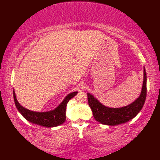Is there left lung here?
Listing matches in <instances>:
<instances>
[{
    "label": "left lung",
    "mask_w": 160,
    "mask_h": 160,
    "mask_svg": "<svg viewBox=\"0 0 160 160\" xmlns=\"http://www.w3.org/2000/svg\"><path fill=\"white\" fill-rule=\"evenodd\" d=\"M87 97L88 103L96 121L109 126L126 123L136 116L144 104L147 97V73L145 68L144 67V81L140 96L128 106L121 108H108L102 104L89 93H87Z\"/></svg>",
    "instance_id": "obj_1"
}]
</instances>
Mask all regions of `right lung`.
<instances>
[{
	"label": "right lung",
	"mask_w": 160,
	"mask_h": 160,
	"mask_svg": "<svg viewBox=\"0 0 160 160\" xmlns=\"http://www.w3.org/2000/svg\"><path fill=\"white\" fill-rule=\"evenodd\" d=\"M14 102L17 109L27 120L33 124L45 127H55L62 124L66 120V107L68 102L78 93L77 91L69 93L58 107L48 112H36L27 109L20 105L16 99L14 90L13 91Z\"/></svg>",
	"instance_id": "right-lung-1"
}]
</instances>
